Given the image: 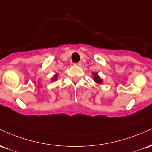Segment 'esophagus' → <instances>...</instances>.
<instances>
[{"label": "esophagus", "mask_w": 152, "mask_h": 152, "mask_svg": "<svg viewBox=\"0 0 152 152\" xmlns=\"http://www.w3.org/2000/svg\"><path fill=\"white\" fill-rule=\"evenodd\" d=\"M74 65H75V66H81V62L76 63V64H75Z\"/></svg>", "instance_id": "34e87169"}]
</instances>
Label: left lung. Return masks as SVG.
<instances>
[{
  "label": "left lung",
  "mask_w": 152,
  "mask_h": 152,
  "mask_svg": "<svg viewBox=\"0 0 152 152\" xmlns=\"http://www.w3.org/2000/svg\"><path fill=\"white\" fill-rule=\"evenodd\" d=\"M94 74V81L96 82V83H99V84H101V83H102V79H101L100 77H99V76L98 75V73H93Z\"/></svg>",
  "instance_id": "obj_1"
}]
</instances>
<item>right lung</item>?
Instances as JSON below:
<instances>
[{
    "label": "right lung",
    "mask_w": 152,
    "mask_h": 152,
    "mask_svg": "<svg viewBox=\"0 0 152 152\" xmlns=\"http://www.w3.org/2000/svg\"><path fill=\"white\" fill-rule=\"evenodd\" d=\"M57 76H58V74H55V75H54V76H53V79H51V81H56V80L57 79Z\"/></svg>",
    "instance_id": "1"
}]
</instances>
